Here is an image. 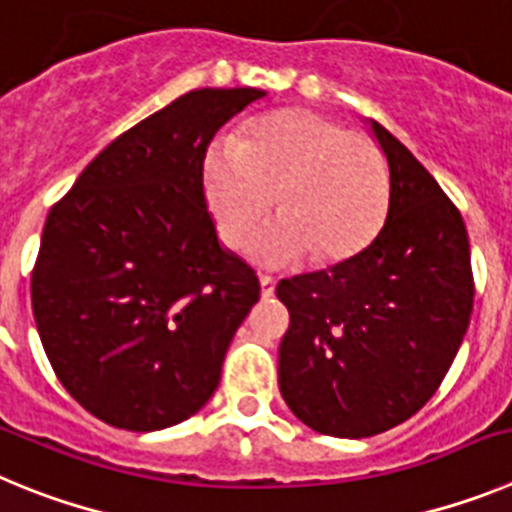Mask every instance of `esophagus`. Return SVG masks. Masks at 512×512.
Returning <instances> with one entry per match:
<instances>
[{"label":"esophagus","mask_w":512,"mask_h":512,"mask_svg":"<svg viewBox=\"0 0 512 512\" xmlns=\"http://www.w3.org/2000/svg\"><path fill=\"white\" fill-rule=\"evenodd\" d=\"M261 297L264 300H269V297H274V289H277V279H271V277H261Z\"/></svg>","instance_id":"1"}]
</instances>
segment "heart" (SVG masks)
I'll use <instances>...</instances> for the list:
<instances>
[{
	"label": "heart",
	"mask_w": 512,
	"mask_h": 512,
	"mask_svg": "<svg viewBox=\"0 0 512 512\" xmlns=\"http://www.w3.org/2000/svg\"><path fill=\"white\" fill-rule=\"evenodd\" d=\"M205 194L230 248H246L274 205L282 212L256 241L269 266L310 256L341 264L377 235L390 200L387 164L369 135L310 110H282L243 140H217L205 161Z\"/></svg>",
	"instance_id": "obj_1"
}]
</instances>
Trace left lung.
<instances>
[{"mask_svg": "<svg viewBox=\"0 0 512 512\" xmlns=\"http://www.w3.org/2000/svg\"><path fill=\"white\" fill-rule=\"evenodd\" d=\"M390 164L382 230L351 259L282 279L289 310L279 392L312 431L369 438L436 395L469 328L474 277L461 212L418 158L372 120Z\"/></svg>", "mask_w": 512, "mask_h": 512, "instance_id": "8db88e82", "label": "left lung"}]
</instances>
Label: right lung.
Listing matches in <instances>:
<instances>
[{"mask_svg": "<svg viewBox=\"0 0 512 512\" xmlns=\"http://www.w3.org/2000/svg\"><path fill=\"white\" fill-rule=\"evenodd\" d=\"M261 89H194L104 148L51 207L33 315L69 395L104 423H182L220 384L256 271L217 241L205 156Z\"/></svg>", "mask_w": 512, "mask_h": 512, "instance_id": "right-lung-1", "label": "right lung"}]
</instances>
